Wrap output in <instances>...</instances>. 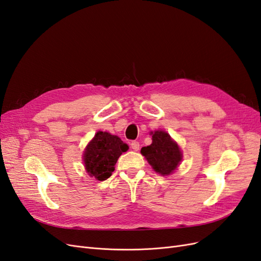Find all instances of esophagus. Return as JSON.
I'll return each instance as SVG.
<instances>
[{
  "label": "esophagus",
  "instance_id": "esophagus-1",
  "mask_svg": "<svg viewBox=\"0 0 261 261\" xmlns=\"http://www.w3.org/2000/svg\"><path fill=\"white\" fill-rule=\"evenodd\" d=\"M130 147L133 150H135V151H137V150H139V143L136 140H134L130 143Z\"/></svg>",
  "mask_w": 261,
  "mask_h": 261
}]
</instances>
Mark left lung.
I'll use <instances>...</instances> for the list:
<instances>
[{
    "instance_id": "obj_1",
    "label": "left lung",
    "mask_w": 261,
    "mask_h": 261,
    "mask_svg": "<svg viewBox=\"0 0 261 261\" xmlns=\"http://www.w3.org/2000/svg\"><path fill=\"white\" fill-rule=\"evenodd\" d=\"M152 134V144L141 148L150 165L161 175H169L181 161V152L175 141H173L168 133L155 130Z\"/></svg>"
}]
</instances>
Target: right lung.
Here are the masks:
<instances>
[{
    "label": "right lung",
    "mask_w": 261,
    "mask_h": 261,
    "mask_svg": "<svg viewBox=\"0 0 261 261\" xmlns=\"http://www.w3.org/2000/svg\"><path fill=\"white\" fill-rule=\"evenodd\" d=\"M127 149L128 146L121 138L107 132H98L84 153L86 171L91 177L106 180L112 175L118 156Z\"/></svg>",
    "instance_id": "obj_1"
}]
</instances>
